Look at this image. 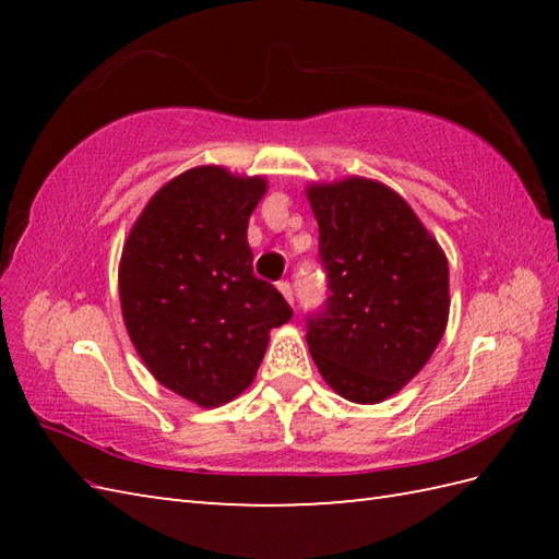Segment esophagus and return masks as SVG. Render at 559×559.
<instances>
[{
  "mask_svg": "<svg viewBox=\"0 0 559 559\" xmlns=\"http://www.w3.org/2000/svg\"><path fill=\"white\" fill-rule=\"evenodd\" d=\"M278 290H281L283 298H286L290 305L295 302V300H293V288H290V283H288V281H281V283H278Z\"/></svg>",
  "mask_w": 559,
  "mask_h": 559,
  "instance_id": "34e87169",
  "label": "esophagus"
}]
</instances>
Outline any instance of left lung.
Wrapping results in <instances>:
<instances>
[{"instance_id":"8db88e82","label":"left lung","mask_w":559,"mask_h":559,"mask_svg":"<svg viewBox=\"0 0 559 559\" xmlns=\"http://www.w3.org/2000/svg\"><path fill=\"white\" fill-rule=\"evenodd\" d=\"M329 298L307 317V346L326 384L379 403L408 384L442 341L449 264L394 189L348 177L307 187Z\"/></svg>"}]
</instances>
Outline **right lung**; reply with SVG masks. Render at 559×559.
<instances>
[{
    "mask_svg": "<svg viewBox=\"0 0 559 559\" xmlns=\"http://www.w3.org/2000/svg\"><path fill=\"white\" fill-rule=\"evenodd\" d=\"M264 177L201 165L160 187L120 261L122 317L148 372L201 408L254 382L269 331L293 317L252 271L247 223Z\"/></svg>",
    "mask_w": 559,
    "mask_h": 559,
    "instance_id": "1",
    "label": "right lung"
}]
</instances>
